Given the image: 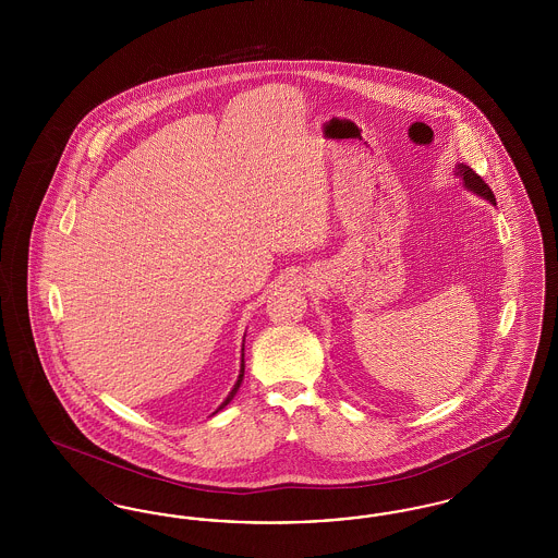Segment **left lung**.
Segmentation results:
<instances>
[{
    "instance_id": "8db88e82",
    "label": "left lung",
    "mask_w": 558,
    "mask_h": 558,
    "mask_svg": "<svg viewBox=\"0 0 558 558\" xmlns=\"http://www.w3.org/2000/svg\"><path fill=\"white\" fill-rule=\"evenodd\" d=\"M453 175H458L462 182H464V187L466 190H471V192H475L478 196H483V198H487L492 205H496V196H494V192H492V187L487 186L485 182H483V178L477 175L469 165H464V162H458L456 165V171H453Z\"/></svg>"
}]
</instances>
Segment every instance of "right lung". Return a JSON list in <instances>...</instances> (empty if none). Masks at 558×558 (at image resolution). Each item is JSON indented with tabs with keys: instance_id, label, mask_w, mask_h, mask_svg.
Here are the masks:
<instances>
[{
	"instance_id": "obj_1",
	"label": "right lung",
	"mask_w": 558,
	"mask_h": 558,
	"mask_svg": "<svg viewBox=\"0 0 558 558\" xmlns=\"http://www.w3.org/2000/svg\"><path fill=\"white\" fill-rule=\"evenodd\" d=\"M240 362H242V364H240L239 380H236V385H234V389H232V391H230V396H228V398H226V401H223V403H221V405H219V408H217V410H215V412H213V414H217V412H219V410H223V408H226V405H228V403H230V401H232V399H234V396H236V391H239V389H240V383H242V376H244V345H242V360H240Z\"/></svg>"
}]
</instances>
